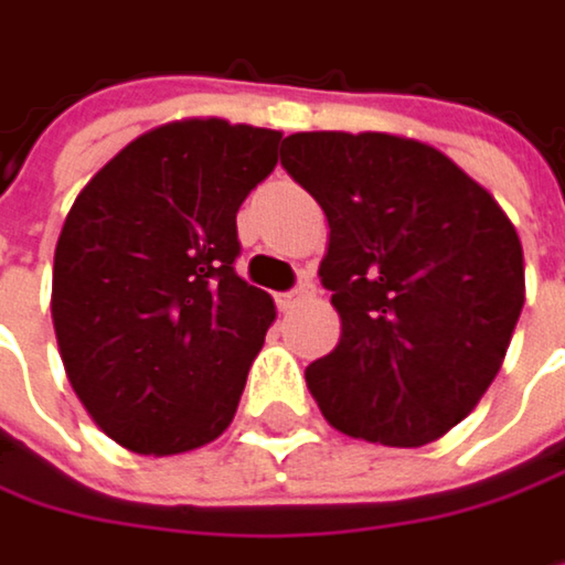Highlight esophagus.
I'll list each match as a JSON object with an SVG mask.
<instances>
[{"label": "esophagus", "instance_id": "esophagus-1", "mask_svg": "<svg viewBox=\"0 0 565 565\" xmlns=\"http://www.w3.org/2000/svg\"><path fill=\"white\" fill-rule=\"evenodd\" d=\"M312 292H316V282H312L309 276H302L296 289H289V292L279 296V309H292V306H299L302 299H309Z\"/></svg>", "mask_w": 565, "mask_h": 565}]
</instances>
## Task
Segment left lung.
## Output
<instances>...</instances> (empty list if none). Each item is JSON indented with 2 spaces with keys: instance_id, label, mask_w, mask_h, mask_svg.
<instances>
[{
  "instance_id": "8db88e82",
  "label": "left lung",
  "mask_w": 565,
  "mask_h": 565,
  "mask_svg": "<svg viewBox=\"0 0 565 565\" xmlns=\"http://www.w3.org/2000/svg\"><path fill=\"white\" fill-rule=\"evenodd\" d=\"M279 160L329 220L322 286L339 345L306 369L326 422L422 447L463 422L523 309V249L450 157L395 135H289Z\"/></svg>"
}]
</instances>
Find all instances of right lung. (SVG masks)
Here are the masks:
<instances>
[{"label": "right lung", "mask_w": 565, "mask_h": 565, "mask_svg": "<svg viewBox=\"0 0 565 565\" xmlns=\"http://www.w3.org/2000/svg\"><path fill=\"white\" fill-rule=\"evenodd\" d=\"M279 131L220 118L131 141L78 193L52 276L68 382L138 454H183L233 422L276 319L236 273V210L276 167Z\"/></svg>", "instance_id": "1"}]
</instances>
